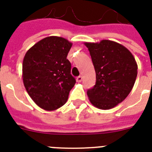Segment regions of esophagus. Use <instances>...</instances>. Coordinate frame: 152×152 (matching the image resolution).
I'll list each match as a JSON object with an SVG mask.
<instances>
[{
  "mask_svg": "<svg viewBox=\"0 0 152 152\" xmlns=\"http://www.w3.org/2000/svg\"><path fill=\"white\" fill-rule=\"evenodd\" d=\"M82 80H83V77H82L81 76H79L78 77L76 78V81H77V82H79V83H80V82H81V81H82Z\"/></svg>",
  "mask_w": 152,
  "mask_h": 152,
  "instance_id": "obj_1",
  "label": "esophagus"
}]
</instances>
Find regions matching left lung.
Segmentation results:
<instances>
[{
  "mask_svg": "<svg viewBox=\"0 0 152 152\" xmlns=\"http://www.w3.org/2000/svg\"><path fill=\"white\" fill-rule=\"evenodd\" d=\"M90 52L96 83L87 91L91 103L110 110L125 99L134 86L137 64L133 55L121 44L110 40L84 42Z\"/></svg>",
  "mask_w": 152,
  "mask_h": 152,
  "instance_id": "1",
  "label": "left lung"
}]
</instances>
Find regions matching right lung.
<instances>
[{
  "instance_id": "add662e5",
  "label": "right lung",
  "mask_w": 152,
  "mask_h": 152,
  "mask_svg": "<svg viewBox=\"0 0 152 152\" xmlns=\"http://www.w3.org/2000/svg\"><path fill=\"white\" fill-rule=\"evenodd\" d=\"M72 43L58 36L42 39L27 51L23 81L32 100L45 110H55L68 100L76 80L67 56Z\"/></svg>"
}]
</instances>
